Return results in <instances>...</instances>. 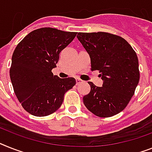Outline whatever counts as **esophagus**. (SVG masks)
Here are the masks:
<instances>
[{"instance_id": "esophagus-1", "label": "esophagus", "mask_w": 152, "mask_h": 152, "mask_svg": "<svg viewBox=\"0 0 152 152\" xmlns=\"http://www.w3.org/2000/svg\"><path fill=\"white\" fill-rule=\"evenodd\" d=\"M82 81H82L81 79H80V78H76V83H77V85H78V84L81 83Z\"/></svg>"}]
</instances>
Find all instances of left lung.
<instances>
[{
	"label": "left lung",
	"mask_w": 152,
	"mask_h": 152,
	"mask_svg": "<svg viewBox=\"0 0 152 152\" xmlns=\"http://www.w3.org/2000/svg\"><path fill=\"white\" fill-rule=\"evenodd\" d=\"M77 38L91 58V70L99 71L102 87L88 83L85 107L96 116L110 117L126 108L140 79L138 59L124 38L108 32H78Z\"/></svg>",
	"instance_id": "left-lung-1"
}]
</instances>
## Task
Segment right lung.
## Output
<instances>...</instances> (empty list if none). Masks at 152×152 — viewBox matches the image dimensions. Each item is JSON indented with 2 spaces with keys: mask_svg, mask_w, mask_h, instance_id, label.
I'll use <instances>...</instances> for the list:
<instances>
[{
  "mask_svg": "<svg viewBox=\"0 0 152 152\" xmlns=\"http://www.w3.org/2000/svg\"><path fill=\"white\" fill-rule=\"evenodd\" d=\"M77 32L41 28L28 33L17 45L11 59L10 77L24 110L36 116H46L62 105L65 92L76 84L74 77L53 75L60 53Z\"/></svg>",
  "mask_w": 152,
  "mask_h": 152,
  "instance_id": "add662e5",
  "label": "right lung"
}]
</instances>
